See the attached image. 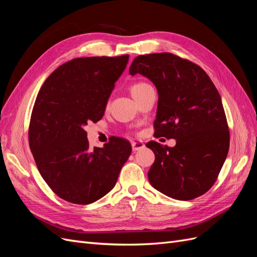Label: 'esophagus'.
Masks as SVG:
<instances>
[{
    "label": "esophagus",
    "instance_id": "34e87169",
    "mask_svg": "<svg viewBox=\"0 0 257 257\" xmlns=\"http://www.w3.org/2000/svg\"><path fill=\"white\" fill-rule=\"evenodd\" d=\"M145 148V144L143 142H133L132 143V149H133L134 152L138 151V150H142Z\"/></svg>",
    "mask_w": 257,
    "mask_h": 257
}]
</instances>
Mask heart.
<instances>
[{
  "instance_id": "1",
  "label": "heart",
  "mask_w": 257,
  "mask_h": 257,
  "mask_svg": "<svg viewBox=\"0 0 257 257\" xmlns=\"http://www.w3.org/2000/svg\"><path fill=\"white\" fill-rule=\"evenodd\" d=\"M147 87H149V84L145 83V82H136L131 87V94L132 96H136L137 94H139L143 90H145Z\"/></svg>"
}]
</instances>
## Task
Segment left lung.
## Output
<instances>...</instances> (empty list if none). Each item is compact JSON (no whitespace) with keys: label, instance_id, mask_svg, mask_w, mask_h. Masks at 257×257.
<instances>
[{"label":"left lung","instance_id":"8db88e82","mask_svg":"<svg viewBox=\"0 0 257 257\" xmlns=\"http://www.w3.org/2000/svg\"><path fill=\"white\" fill-rule=\"evenodd\" d=\"M130 74H141L158 90L155 135L176 139L173 148L148 143L155 161L148 179L178 200L205 194L226 160L229 132L221 96L203 68L173 53L138 56Z\"/></svg>","mask_w":257,"mask_h":257}]
</instances>
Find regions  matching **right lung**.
<instances>
[{"label": "right lung", "instance_id": "right-lung-1", "mask_svg": "<svg viewBox=\"0 0 257 257\" xmlns=\"http://www.w3.org/2000/svg\"><path fill=\"white\" fill-rule=\"evenodd\" d=\"M128 54L74 59L59 66L38 92L30 121L29 143L44 180L59 197L88 205L109 193L132 152L112 138L89 148V122L103 118Z\"/></svg>", "mask_w": 257, "mask_h": 257}]
</instances>
